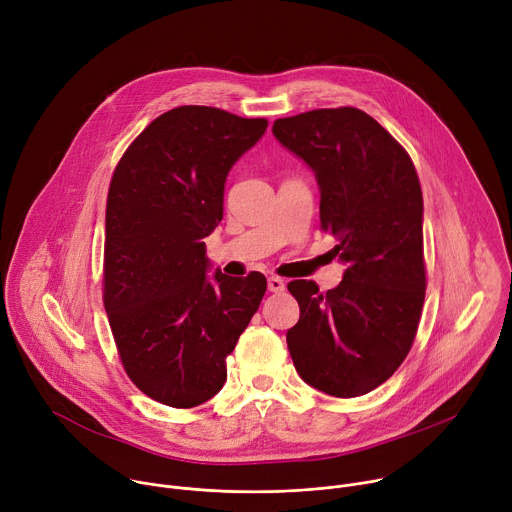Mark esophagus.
<instances>
[{"mask_svg":"<svg viewBox=\"0 0 512 512\" xmlns=\"http://www.w3.org/2000/svg\"><path fill=\"white\" fill-rule=\"evenodd\" d=\"M267 287H269V291H273V294H281V291L285 289V281L281 277L273 275L267 279Z\"/></svg>","mask_w":512,"mask_h":512,"instance_id":"esophagus-1","label":"esophagus"}]
</instances>
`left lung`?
<instances>
[{"label": "left lung", "instance_id": "8db88e82", "mask_svg": "<svg viewBox=\"0 0 512 512\" xmlns=\"http://www.w3.org/2000/svg\"><path fill=\"white\" fill-rule=\"evenodd\" d=\"M273 135L316 174L320 227L334 235L342 281L318 294L291 281L300 320L287 330L298 375L332 397L383 385L405 360L425 300L423 196L407 152L354 107L277 119Z\"/></svg>", "mask_w": 512, "mask_h": 512}]
</instances>
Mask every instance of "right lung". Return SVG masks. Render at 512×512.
Here are the masks:
<instances>
[{"label":"right lung","mask_w":512,"mask_h":512,"mask_svg":"<svg viewBox=\"0 0 512 512\" xmlns=\"http://www.w3.org/2000/svg\"><path fill=\"white\" fill-rule=\"evenodd\" d=\"M267 119L184 105L145 127L107 196L103 302L133 385L188 409L223 389L267 289L265 275H208L204 237L223 221L225 182Z\"/></svg>","instance_id":"right-lung-1"}]
</instances>
